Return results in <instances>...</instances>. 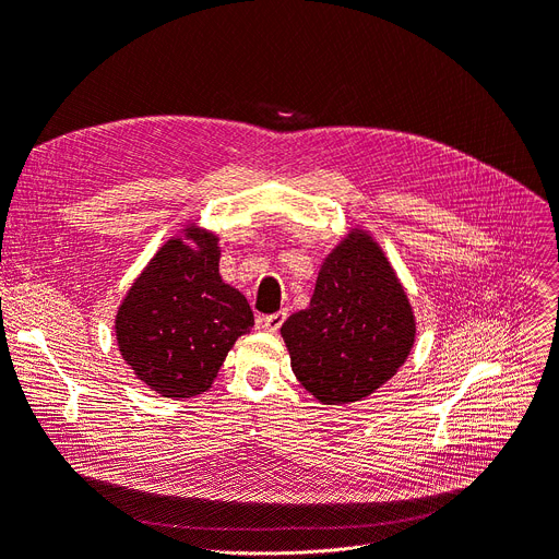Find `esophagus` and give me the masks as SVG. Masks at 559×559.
<instances>
[{
  "mask_svg": "<svg viewBox=\"0 0 559 559\" xmlns=\"http://www.w3.org/2000/svg\"><path fill=\"white\" fill-rule=\"evenodd\" d=\"M285 318H287V312H285V310H281V312H272V314H264V318L260 320V324H262V329H264V331L276 333V331L283 326Z\"/></svg>",
  "mask_w": 559,
  "mask_h": 559,
  "instance_id": "1",
  "label": "esophagus"
}]
</instances>
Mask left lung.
<instances>
[{"label": "left lung", "mask_w": 559, "mask_h": 559, "mask_svg": "<svg viewBox=\"0 0 559 559\" xmlns=\"http://www.w3.org/2000/svg\"><path fill=\"white\" fill-rule=\"evenodd\" d=\"M293 370L322 404L372 395L404 366L416 318L377 241L356 230L320 266L310 306L281 326Z\"/></svg>", "instance_id": "1"}]
</instances>
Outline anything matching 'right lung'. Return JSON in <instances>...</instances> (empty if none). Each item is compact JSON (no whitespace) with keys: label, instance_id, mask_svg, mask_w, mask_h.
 I'll return each instance as SVG.
<instances>
[{"label":"right lung","instance_id":"obj_1","mask_svg":"<svg viewBox=\"0 0 559 559\" xmlns=\"http://www.w3.org/2000/svg\"><path fill=\"white\" fill-rule=\"evenodd\" d=\"M168 239L116 314L118 349L162 397H197L212 385L239 335L253 326L245 295L219 276L212 233Z\"/></svg>","mask_w":559,"mask_h":559}]
</instances>
